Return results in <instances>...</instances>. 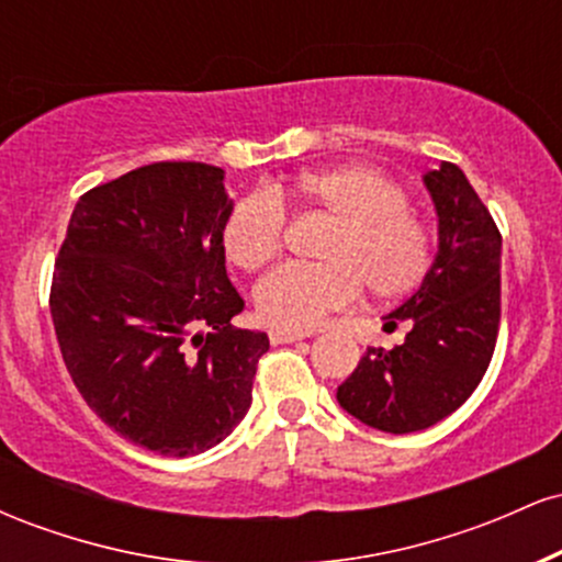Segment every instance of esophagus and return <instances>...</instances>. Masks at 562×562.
Returning a JSON list of instances; mask_svg holds the SVG:
<instances>
[{
  "mask_svg": "<svg viewBox=\"0 0 562 562\" xmlns=\"http://www.w3.org/2000/svg\"><path fill=\"white\" fill-rule=\"evenodd\" d=\"M303 338H306V335L295 333V330H269V340H272L274 346L295 344V340H303Z\"/></svg>",
  "mask_w": 562,
  "mask_h": 562,
  "instance_id": "obj_1",
  "label": "esophagus"
}]
</instances>
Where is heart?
Segmentation results:
<instances>
[{"label": "heart", "mask_w": 562, "mask_h": 562, "mask_svg": "<svg viewBox=\"0 0 562 562\" xmlns=\"http://www.w3.org/2000/svg\"><path fill=\"white\" fill-rule=\"evenodd\" d=\"M333 218L319 240V263H290L256 285V308L277 330H314L327 314L348 308L362 288L393 301L420 288L434 267V243L409 211L404 187L367 164L306 171L277 190L237 198L222 227L227 259L256 272L277 259L285 243L282 200Z\"/></svg>", "instance_id": "heart-1"}]
</instances>
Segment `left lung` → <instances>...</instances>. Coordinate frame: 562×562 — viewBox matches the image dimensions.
Masks as SVG:
<instances>
[{
    "mask_svg": "<svg viewBox=\"0 0 562 562\" xmlns=\"http://www.w3.org/2000/svg\"><path fill=\"white\" fill-rule=\"evenodd\" d=\"M438 214V254L385 330L409 322L402 346L367 348L338 404L385 434H415L468 402L486 375L502 314V235L460 166L425 173Z\"/></svg>",
    "mask_w": 562,
    "mask_h": 562,
    "instance_id": "obj_1",
    "label": "left lung"
}]
</instances>
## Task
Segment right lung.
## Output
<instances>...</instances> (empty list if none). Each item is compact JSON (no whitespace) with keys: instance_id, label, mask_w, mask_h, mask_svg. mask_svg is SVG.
<instances>
[{"instance_id":"right-lung-1","label":"right lung","mask_w":562,"mask_h":562,"mask_svg":"<svg viewBox=\"0 0 562 562\" xmlns=\"http://www.w3.org/2000/svg\"><path fill=\"white\" fill-rule=\"evenodd\" d=\"M229 209L218 166H142L83 192L55 259L49 312L74 385L164 457L222 443L269 351L267 333L232 325L245 301L224 267Z\"/></svg>"}]
</instances>
